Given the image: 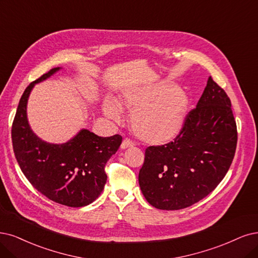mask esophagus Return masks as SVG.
<instances>
[{"label":"esophagus","instance_id":"esophagus-1","mask_svg":"<svg viewBox=\"0 0 258 258\" xmlns=\"http://www.w3.org/2000/svg\"><path fill=\"white\" fill-rule=\"evenodd\" d=\"M134 146H135L134 142H133V141L130 140V139H127V138H125V139H124V140L122 141L121 149H122V150H125V149H128V148H133Z\"/></svg>","mask_w":258,"mask_h":258}]
</instances>
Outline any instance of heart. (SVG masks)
I'll list each match as a JSON object with an SVG mask.
<instances>
[{"label": "heart", "instance_id": "heart-1", "mask_svg": "<svg viewBox=\"0 0 258 258\" xmlns=\"http://www.w3.org/2000/svg\"><path fill=\"white\" fill-rule=\"evenodd\" d=\"M190 104V95L182 86L159 82L124 91L119 104L106 98L102 110L111 121L120 122L121 108L127 109L135 135L146 144L164 146L182 133Z\"/></svg>", "mask_w": 258, "mask_h": 258}]
</instances>
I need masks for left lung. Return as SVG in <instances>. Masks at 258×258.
Listing matches in <instances>:
<instances>
[{
	"label": "left lung",
	"mask_w": 258,
	"mask_h": 258,
	"mask_svg": "<svg viewBox=\"0 0 258 258\" xmlns=\"http://www.w3.org/2000/svg\"><path fill=\"white\" fill-rule=\"evenodd\" d=\"M236 145L231 100L209 76L178 137L168 145L146 150L138 176L142 195L152 206L164 211L191 206L223 179Z\"/></svg>",
	"instance_id": "8db88e82"
}]
</instances>
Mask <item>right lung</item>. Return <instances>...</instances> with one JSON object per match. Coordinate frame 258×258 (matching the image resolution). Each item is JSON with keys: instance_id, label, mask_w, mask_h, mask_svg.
<instances>
[{"instance_id": "obj_1", "label": "right lung", "mask_w": 258, "mask_h": 258, "mask_svg": "<svg viewBox=\"0 0 258 258\" xmlns=\"http://www.w3.org/2000/svg\"><path fill=\"white\" fill-rule=\"evenodd\" d=\"M60 69L54 68L27 86L13 123V147L23 174L38 191L58 204L83 207L103 191L107 180L104 167L116 154L122 137H100L82 128L63 144H51L35 134L27 119L28 98L36 84Z\"/></svg>"}]
</instances>
